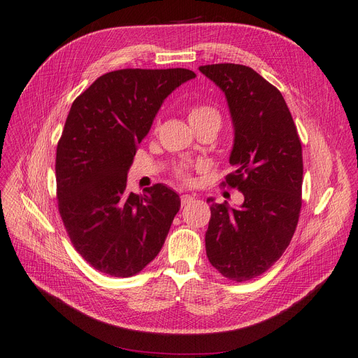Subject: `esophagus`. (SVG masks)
Wrapping results in <instances>:
<instances>
[{
	"instance_id": "obj_1",
	"label": "esophagus",
	"mask_w": 358,
	"mask_h": 358,
	"mask_svg": "<svg viewBox=\"0 0 358 358\" xmlns=\"http://www.w3.org/2000/svg\"><path fill=\"white\" fill-rule=\"evenodd\" d=\"M194 200H195V196H194V195H189V194H185V195L180 196L182 206H188V204H191Z\"/></svg>"
}]
</instances>
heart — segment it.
Here are the masks:
<instances>
[{
  "instance_id": "b5f03b06",
  "label": "heart",
  "mask_w": 358,
  "mask_h": 358,
  "mask_svg": "<svg viewBox=\"0 0 358 358\" xmlns=\"http://www.w3.org/2000/svg\"><path fill=\"white\" fill-rule=\"evenodd\" d=\"M188 121L189 124L194 127V126H199V124H204V122H212V124H215L216 127H219L220 124V115L217 110L212 106L208 105H196V106H192L189 109L188 113ZM176 175L179 179L188 182L189 180V175H188V170L183 169V167H179L176 170Z\"/></svg>"
}]
</instances>
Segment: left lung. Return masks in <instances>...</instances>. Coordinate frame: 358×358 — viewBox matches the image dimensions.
<instances>
[{
	"mask_svg": "<svg viewBox=\"0 0 358 358\" xmlns=\"http://www.w3.org/2000/svg\"><path fill=\"white\" fill-rule=\"evenodd\" d=\"M224 92L234 126L225 185L243 192L240 207L217 204L206 232V253L232 281L264 274L285 253L302 206V146L285 97L256 71L216 64L199 68Z\"/></svg>",
	"mask_w": 358,
	"mask_h": 358,
	"instance_id": "8db88e82",
	"label": "left lung"
}]
</instances>
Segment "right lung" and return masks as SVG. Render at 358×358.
Wrapping results in <instances>:
<instances>
[{
  "label": "right lung",
  "instance_id": "obj_1",
  "mask_svg": "<svg viewBox=\"0 0 358 358\" xmlns=\"http://www.w3.org/2000/svg\"><path fill=\"white\" fill-rule=\"evenodd\" d=\"M189 69H120L73 101L56 151L59 213L76 250L113 277L138 274L162 250L180 207L163 183L127 192L138 145Z\"/></svg>",
  "mask_w": 358,
  "mask_h": 358
}]
</instances>
